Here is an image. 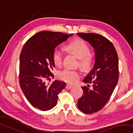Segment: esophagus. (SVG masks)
<instances>
[{
	"instance_id": "esophagus-1",
	"label": "esophagus",
	"mask_w": 133,
	"mask_h": 133,
	"mask_svg": "<svg viewBox=\"0 0 133 133\" xmlns=\"http://www.w3.org/2000/svg\"><path fill=\"white\" fill-rule=\"evenodd\" d=\"M72 87L73 86L70 85V84H67L66 86V89L67 90H69V89H70L71 88H72Z\"/></svg>"
}]
</instances>
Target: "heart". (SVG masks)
I'll return each instance as SVG.
<instances>
[{"label": "heart", "instance_id": "1", "mask_svg": "<svg viewBox=\"0 0 133 133\" xmlns=\"http://www.w3.org/2000/svg\"><path fill=\"white\" fill-rule=\"evenodd\" d=\"M66 49L69 53L74 54L79 59L78 66L83 70L87 71L92 66L93 58L90 52V48L84 41L81 39H76L66 46ZM54 62L57 66L60 67L63 64L64 55L61 50L56 49L53 54ZM81 73L79 70L64 69L58 73V77L61 80L67 83L74 84L79 79Z\"/></svg>", "mask_w": 133, "mask_h": 133}]
</instances>
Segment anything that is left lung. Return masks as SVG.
Masks as SVG:
<instances>
[{
	"label": "left lung",
	"mask_w": 133,
	"mask_h": 133,
	"mask_svg": "<svg viewBox=\"0 0 133 133\" xmlns=\"http://www.w3.org/2000/svg\"><path fill=\"white\" fill-rule=\"evenodd\" d=\"M94 48L95 64L84 79L83 95L78 101V107L85 114L99 111L110 99L119 79V59L113 43L105 37L95 33H78Z\"/></svg>",
	"instance_id": "left-lung-1"
}]
</instances>
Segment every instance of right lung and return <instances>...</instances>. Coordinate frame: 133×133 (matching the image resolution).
Masks as SVG:
<instances>
[{"label":"right lung","instance_id":"right-lung-1","mask_svg":"<svg viewBox=\"0 0 133 133\" xmlns=\"http://www.w3.org/2000/svg\"><path fill=\"white\" fill-rule=\"evenodd\" d=\"M72 35L42 31L24 44L20 55L19 83L25 97L35 108L42 111L52 109L66 87L63 81L55 80L47 84L46 81L54 76L52 70L55 67L53 54L55 48Z\"/></svg>","mask_w":133,"mask_h":133}]
</instances>
